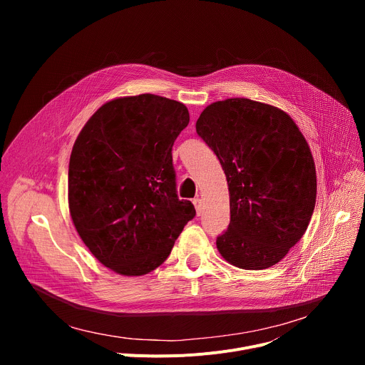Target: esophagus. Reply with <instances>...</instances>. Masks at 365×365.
Here are the masks:
<instances>
[{
    "label": "esophagus",
    "mask_w": 365,
    "mask_h": 365,
    "mask_svg": "<svg viewBox=\"0 0 365 365\" xmlns=\"http://www.w3.org/2000/svg\"><path fill=\"white\" fill-rule=\"evenodd\" d=\"M193 205H195V210H196V214L200 215L202 211H203V205H202V199L199 197H195L193 199Z\"/></svg>",
    "instance_id": "esophagus-1"
}]
</instances>
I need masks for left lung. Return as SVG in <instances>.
Masks as SVG:
<instances>
[{"label": "left lung", "mask_w": 365, "mask_h": 365, "mask_svg": "<svg viewBox=\"0 0 365 365\" xmlns=\"http://www.w3.org/2000/svg\"><path fill=\"white\" fill-rule=\"evenodd\" d=\"M196 133L228 182L231 221L217 238L220 254L244 270L277 264L315 210L317 169L303 134L284 111L248 98L207 106Z\"/></svg>", "instance_id": "8db88e82"}]
</instances>
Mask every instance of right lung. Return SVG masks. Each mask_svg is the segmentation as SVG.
Instances as JSON below:
<instances>
[{"instance_id": "1", "label": "right lung", "mask_w": 365, "mask_h": 365, "mask_svg": "<svg viewBox=\"0 0 365 365\" xmlns=\"http://www.w3.org/2000/svg\"><path fill=\"white\" fill-rule=\"evenodd\" d=\"M189 124L182 102L141 93L108 101L81 130L69 160L73 225L99 263L143 276L169 257L196 215L180 200L172 147Z\"/></svg>"}]
</instances>
